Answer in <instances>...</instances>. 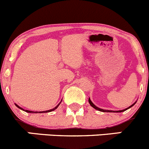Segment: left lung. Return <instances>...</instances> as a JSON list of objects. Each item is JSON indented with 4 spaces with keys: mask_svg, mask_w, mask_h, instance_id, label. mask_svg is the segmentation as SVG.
<instances>
[{
    "mask_svg": "<svg viewBox=\"0 0 149 149\" xmlns=\"http://www.w3.org/2000/svg\"><path fill=\"white\" fill-rule=\"evenodd\" d=\"M88 101H89V104H91V106L92 107H93L94 109H96V110H98V111H103V112H123V111H126L127 109H130V107H132V106L133 105H135V104L136 102H135L133 104H132V105L130 106V107H128V108H127V109H123V110H120V111H111V110H105V109H100V108H98V107H97L95 105H94L93 104V103L92 102V101H91V99H90V98H89V99H88Z\"/></svg>",
    "mask_w": 149,
    "mask_h": 149,
    "instance_id": "left-lung-1",
    "label": "left lung"
}]
</instances>
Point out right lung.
I'll use <instances>...</instances> for the list:
<instances>
[{"instance_id":"right-lung-1","label":"right lung","mask_w":149,"mask_h":149,"mask_svg":"<svg viewBox=\"0 0 149 149\" xmlns=\"http://www.w3.org/2000/svg\"><path fill=\"white\" fill-rule=\"evenodd\" d=\"M61 102L59 103V104H58V105L56 106V107H55V108H54V109H50V110H48V111H29V110H24V109H23L22 108H21V107H19L18 105H17V104H15V105L17 106V107H18L19 109H22V110H23V111H26V112H27V113H47V112H51V111H54V110L55 109H56L57 108H58V106H59V104H61Z\"/></svg>"}]
</instances>
